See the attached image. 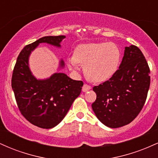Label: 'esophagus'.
Instances as JSON below:
<instances>
[{
  "mask_svg": "<svg viewBox=\"0 0 158 158\" xmlns=\"http://www.w3.org/2000/svg\"><path fill=\"white\" fill-rule=\"evenodd\" d=\"M90 89H91V87H90V85H86V84H85L84 85H83V87H82V91L83 92L88 91V90H89Z\"/></svg>",
  "mask_w": 158,
  "mask_h": 158,
  "instance_id": "obj_1",
  "label": "esophagus"
}]
</instances>
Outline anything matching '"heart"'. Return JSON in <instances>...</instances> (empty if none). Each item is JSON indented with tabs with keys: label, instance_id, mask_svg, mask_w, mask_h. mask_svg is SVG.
Wrapping results in <instances>:
<instances>
[{
	"label": "heart",
	"instance_id": "b5f03b06",
	"mask_svg": "<svg viewBox=\"0 0 158 158\" xmlns=\"http://www.w3.org/2000/svg\"><path fill=\"white\" fill-rule=\"evenodd\" d=\"M120 59V50L114 43H88L76 48L75 56L68 58V65L72 71L78 73L80 70L79 63L84 64L87 77L93 81L102 82L116 73Z\"/></svg>",
	"mask_w": 158,
	"mask_h": 158
}]
</instances>
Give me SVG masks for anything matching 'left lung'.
Listing matches in <instances>:
<instances>
[{"mask_svg":"<svg viewBox=\"0 0 158 158\" xmlns=\"http://www.w3.org/2000/svg\"><path fill=\"white\" fill-rule=\"evenodd\" d=\"M150 70L141 50L125 48L122 62L109 80L94 87L92 108L105 126L116 128L133 121L142 110L150 85Z\"/></svg>","mask_w":158,"mask_h":158,"instance_id":"8db88e82","label":"left lung"}]
</instances>
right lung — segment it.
<instances>
[{
    "instance_id": "1",
    "label": "right lung",
    "mask_w": 158,
    "mask_h": 158,
    "mask_svg": "<svg viewBox=\"0 0 158 158\" xmlns=\"http://www.w3.org/2000/svg\"><path fill=\"white\" fill-rule=\"evenodd\" d=\"M64 35L44 36L27 45L18 56L12 78L18 107L22 115L34 126L52 128L64 119L73 101L81 93L83 82L73 80L59 70L64 68L60 59L58 71L47 79H37L29 64L31 52L41 43L61 48Z\"/></svg>"
}]
</instances>
